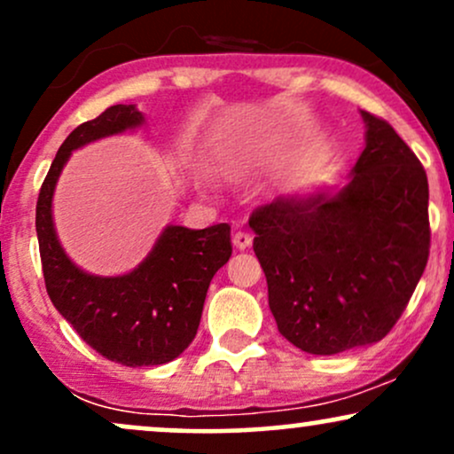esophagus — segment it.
<instances>
[{"label": "esophagus", "mask_w": 454, "mask_h": 454, "mask_svg": "<svg viewBox=\"0 0 454 454\" xmlns=\"http://www.w3.org/2000/svg\"><path fill=\"white\" fill-rule=\"evenodd\" d=\"M252 241H254L252 234L245 232V231H237L232 234V243L237 249H247L249 245H252Z\"/></svg>", "instance_id": "1"}]
</instances>
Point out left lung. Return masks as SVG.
<instances>
[{
  "mask_svg": "<svg viewBox=\"0 0 454 454\" xmlns=\"http://www.w3.org/2000/svg\"><path fill=\"white\" fill-rule=\"evenodd\" d=\"M361 114L367 138L348 185L249 215L279 333L320 356L387 337L429 260L423 164L388 121Z\"/></svg>",
  "mask_w": 454,
  "mask_h": 454,
  "instance_id": "left-lung-1",
  "label": "left lung"
}]
</instances>
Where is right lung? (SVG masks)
Returning <instances> with one entry per match:
<instances>
[{
    "label": "right lung",
    "mask_w": 454,
    "mask_h": 454,
    "mask_svg": "<svg viewBox=\"0 0 454 454\" xmlns=\"http://www.w3.org/2000/svg\"><path fill=\"white\" fill-rule=\"evenodd\" d=\"M145 121L134 104H114L81 123L57 151L35 205L40 260L55 309L98 354L126 367L164 364L196 337L213 275L232 254L231 226H168L137 269L119 278L87 275L66 256L53 228V192L70 153Z\"/></svg>",
    "instance_id": "add662e5"
}]
</instances>
